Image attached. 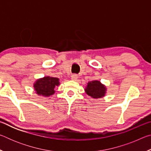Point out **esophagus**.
Returning <instances> with one entry per match:
<instances>
[{
    "mask_svg": "<svg viewBox=\"0 0 151 151\" xmlns=\"http://www.w3.org/2000/svg\"><path fill=\"white\" fill-rule=\"evenodd\" d=\"M77 78H78V76L76 75H73L72 76H71V80L76 81V80H77Z\"/></svg>",
    "mask_w": 151,
    "mask_h": 151,
    "instance_id": "1",
    "label": "esophagus"
}]
</instances>
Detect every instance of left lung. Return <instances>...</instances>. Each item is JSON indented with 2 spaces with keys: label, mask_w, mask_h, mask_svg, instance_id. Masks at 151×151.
Masks as SVG:
<instances>
[{
  "label": "left lung",
  "mask_w": 151,
  "mask_h": 151,
  "mask_svg": "<svg viewBox=\"0 0 151 151\" xmlns=\"http://www.w3.org/2000/svg\"><path fill=\"white\" fill-rule=\"evenodd\" d=\"M85 91V93L92 98L100 99L105 96L106 88L101 81L96 80L88 82Z\"/></svg>",
  "instance_id": "8db88e82"
}]
</instances>
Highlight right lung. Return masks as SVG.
<instances>
[{"label": "right lung", "instance_id": "add662e5", "mask_svg": "<svg viewBox=\"0 0 151 151\" xmlns=\"http://www.w3.org/2000/svg\"><path fill=\"white\" fill-rule=\"evenodd\" d=\"M59 85L60 82L58 78L47 76L37 79L35 82L33 87L38 95L50 96L55 93V87Z\"/></svg>", "mask_w": 151, "mask_h": 151}]
</instances>
